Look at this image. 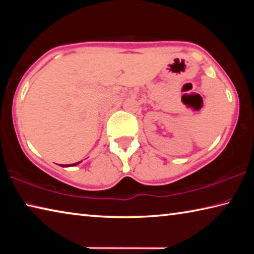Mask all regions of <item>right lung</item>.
Instances as JSON below:
<instances>
[{
    "label": "right lung",
    "mask_w": 254,
    "mask_h": 254,
    "mask_svg": "<svg viewBox=\"0 0 254 254\" xmlns=\"http://www.w3.org/2000/svg\"><path fill=\"white\" fill-rule=\"evenodd\" d=\"M80 163V161L79 162H76V163H72V165H66L65 167H71V166H77V165H79ZM64 167V166H63Z\"/></svg>",
    "instance_id": "obj_1"
}]
</instances>
